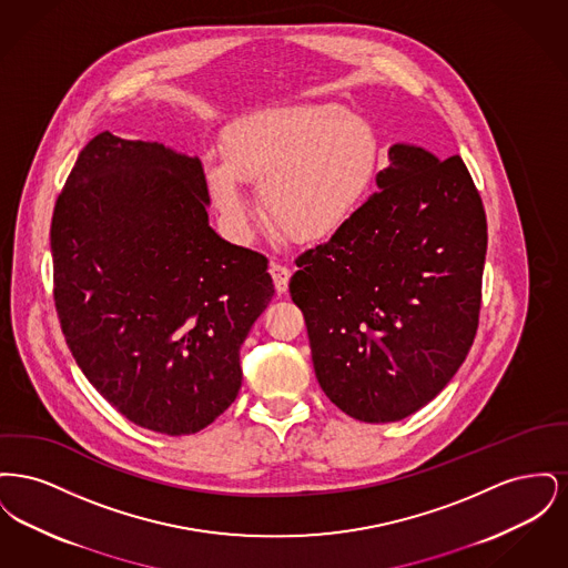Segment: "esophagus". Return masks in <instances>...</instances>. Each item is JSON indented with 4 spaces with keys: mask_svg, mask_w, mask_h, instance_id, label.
<instances>
[{
    "mask_svg": "<svg viewBox=\"0 0 568 568\" xmlns=\"http://www.w3.org/2000/svg\"><path fill=\"white\" fill-rule=\"evenodd\" d=\"M271 274L276 292H278V294H285V292H287V285H290L292 271H290L287 266H283V264H272Z\"/></svg>",
    "mask_w": 568,
    "mask_h": 568,
    "instance_id": "obj_1",
    "label": "esophagus"
}]
</instances>
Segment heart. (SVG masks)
Returning a JSON list of instances; mask_svg holds the SVG:
<instances>
[{
    "label": "heart",
    "instance_id": "obj_1",
    "mask_svg": "<svg viewBox=\"0 0 568 568\" xmlns=\"http://www.w3.org/2000/svg\"><path fill=\"white\" fill-rule=\"evenodd\" d=\"M225 155L204 158V176L225 223L246 234L260 185L272 225L296 243L343 232L364 209L378 172L373 125L341 106L297 104L260 110L225 132Z\"/></svg>",
    "mask_w": 568,
    "mask_h": 568
}]
</instances>
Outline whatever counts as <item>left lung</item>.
<instances>
[{
	"mask_svg": "<svg viewBox=\"0 0 568 568\" xmlns=\"http://www.w3.org/2000/svg\"><path fill=\"white\" fill-rule=\"evenodd\" d=\"M375 193L304 251L290 294L325 396L359 422H398L458 373L473 347L486 264L481 195L459 155L394 144Z\"/></svg>",
	"mask_w": 568,
	"mask_h": 568,
	"instance_id": "1",
	"label": "left lung"
}]
</instances>
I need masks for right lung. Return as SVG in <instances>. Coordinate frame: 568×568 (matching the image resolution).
I'll list each match as a JSON object with an SVG mask.
<instances>
[{
	"label": "right lung",
	"mask_w": 568,
	"mask_h": 568,
	"mask_svg": "<svg viewBox=\"0 0 568 568\" xmlns=\"http://www.w3.org/2000/svg\"><path fill=\"white\" fill-rule=\"evenodd\" d=\"M197 158L102 132L51 221L53 297L89 383L135 426L200 433L243 383L241 345L274 296L268 260L209 225Z\"/></svg>",
	"instance_id": "obj_1"
}]
</instances>
